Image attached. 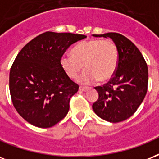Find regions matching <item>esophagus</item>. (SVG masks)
I'll use <instances>...</instances> for the list:
<instances>
[{
	"instance_id": "1",
	"label": "esophagus",
	"mask_w": 159,
	"mask_h": 159,
	"mask_svg": "<svg viewBox=\"0 0 159 159\" xmlns=\"http://www.w3.org/2000/svg\"><path fill=\"white\" fill-rule=\"evenodd\" d=\"M88 89H89L88 87H83V86H80V91H87Z\"/></svg>"
}]
</instances>
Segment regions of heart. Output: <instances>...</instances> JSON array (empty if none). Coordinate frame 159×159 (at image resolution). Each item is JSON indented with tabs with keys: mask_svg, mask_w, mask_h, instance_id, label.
Segmentation results:
<instances>
[{
	"mask_svg": "<svg viewBox=\"0 0 159 159\" xmlns=\"http://www.w3.org/2000/svg\"><path fill=\"white\" fill-rule=\"evenodd\" d=\"M119 62L116 45L110 40H83L75 46L73 53L64 54L61 65L70 78H76L82 68H86L78 77L80 84H91L99 80L106 82L113 77Z\"/></svg>",
	"mask_w": 159,
	"mask_h": 159,
	"instance_id": "heart-1",
	"label": "heart"
}]
</instances>
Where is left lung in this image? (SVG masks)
Here are the masks:
<instances>
[{
    "label": "left lung",
    "mask_w": 159,
    "mask_h": 159,
    "mask_svg": "<svg viewBox=\"0 0 159 159\" xmlns=\"http://www.w3.org/2000/svg\"><path fill=\"white\" fill-rule=\"evenodd\" d=\"M93 36L113 40L119 52V62L113 78L102 86L95 87L99 97L92 108L101 119L121 122L132 116L144 100L148 91V65L138 48L122 34L106 33Z\"/></svg>",
    "instance_id": "left-lung-1"
}]
</instances>
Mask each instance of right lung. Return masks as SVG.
Segmentation results:
<instances>
[{
  "instance_id": "1",
  "label": "right lung",
  "mask_w": 159,
  "mask_h": 159,
  "mask_svg": "<svg viewBox=\"0 0 159 159\" xmlns=\"http://www.w3.org/2000/svg\"><path fill=\"white\" fill-rule=\"evenodd\" d=\"M84 34L45 32L22 48L11 65L9 89L13 106L32 125L50 128L69 110L79 90L61 65V58Z\"/></svg>"
}]
</instances>
